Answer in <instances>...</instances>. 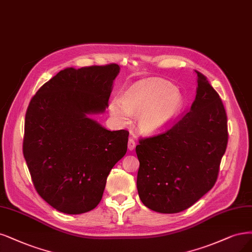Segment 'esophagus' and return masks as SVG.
Returning a JSON list of instances; mask_svg holds the SVG:
<instances>
[{
	"instance_id": "1",
	"label": "esophagus",
	"mask_w": 252,
	"mask_h": 252,
	"mask_svg": "<svg viewBox=\"0 0 252 252\" xmlns=\"http://www.w3.org/2000/svg\"><path fill=\"white\" fill-rule=\"evenodd\" d=\"M134 148H135V142H134V140H133V138H129V140H128V149L130 151H132Z\"/></svg>"
}]
</instances>
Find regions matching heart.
I'll use <instances>...</instances> for the list:
<instances>
[{
	"mask_svg": "<svg viewBox=\"0 0 252 252\" xmlns=\"http://www.w3.org/2000/svg\"><path fill=\"white\" fill-rule=\"evenodd\" d=\"M185 104L181 93L161 80H147L133 84L123 100L114 98L108 105L110 116L121 125L136 117V127L142 134L155 135L164 131L179 116Z\"/></svg>",
	"mask_w": 252,
	"mask_h": 252,
	"instance_id": "b5f03b06",
	"label": "heart"
}]
</instances>
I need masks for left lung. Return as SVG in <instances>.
<instances>
[{
	"label": "left lung",
	"mask_w": 252,
	"mask_h": 252,
	"mask_svg": "<svg viewBox=\"0 0 252 252\" xmlns=\"http://www.w3.org/2000/svg\"><path fill=\"white\" fill-rule=\"evenodd\" d=\"M188 114L167 132L140 141L136 188L145 206L176 214L214 187L226 150L227 117L219 94L201 73Z\"/></svg>",
	"instance_id": "1"
}]
</instances>
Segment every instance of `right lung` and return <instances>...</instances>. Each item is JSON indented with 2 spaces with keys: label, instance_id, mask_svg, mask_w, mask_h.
I'll return each mask as SVG.
<instances>
[{
  "label": "right lung",
  "instance_id": "obj_1",
  "mask_svg": "<svg viewBox=\"0 0 252 252\" xmlns=\"http://www.w3.org/2000/svg\"><path fill=\"white\" fill-rule=\"evenodd\" d=\"M119 73L115 63L66 67L28 106L24 158L39 196L63 214L94 210L109 172L126 154L127 130L110 131L91 118L108 107Z\"/></svg>",
  "mask_w": 252,
  "mask_h": 252
}]
</instances>
